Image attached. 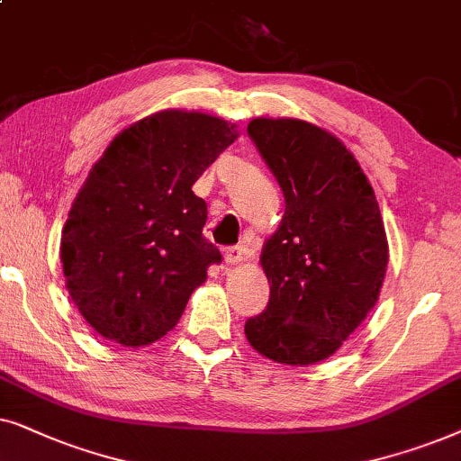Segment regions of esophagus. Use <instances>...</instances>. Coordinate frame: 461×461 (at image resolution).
Wrapping results in <instances>:
<instances>
[{
  "instance_id": "esophagus-1",
  "label": "esophagus",
  "mask_w": 461,
  "mask_h": 461,
  "mask_svg": "<svg viewBox=\"0 0 461 461\" xmlns=\"http://www.w3.org/2000/svg\"><path fill=\"white\" fill-rule=\"evenodd\" d=\"M242 249L240 247H230V249H225V253H223V259H225V263L227 266H238V263L242 261Z\"/></svg>"
}]
</instances>
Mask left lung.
I'll return each mask as SVG.
<instances>
[{"mask_svg": "<svg viewBox=\"0 0 461 461\" xmlns=\"http://www.w3.org/2000/svg\"><path fill=\"white\" fill-rule=\"evenodd\" d=\"M249 137L286 208L261 253L267 308L244 333L274 363H321L377 303L388 240L375 192L352 151L310 122L255 118Z\"/></svg>", "mask_w": 461, "mask_h": 461, "instance_id": "left-lung-1", "label": "left lung"}]
</instances>
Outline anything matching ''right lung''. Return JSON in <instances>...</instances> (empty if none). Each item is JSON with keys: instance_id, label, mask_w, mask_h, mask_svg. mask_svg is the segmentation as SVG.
Wrapping results in <instances>:
<instances>
[{"instance_id": "1", "label": "right lung", "mask_w": 461, "mask_h": 461, "mask_svg": "<svg viewBox=\"0 0 461 461\" xmlns=\"http://www.w3.org/2000/svg\"><path fill=\"white\" fill-rule=\"evenodd\" d=\"M238 139L236 124L164 109L122 131L92 167L60 238L73 303L109 341L128 348L164 337L221 261L202 236L200 175Z\"/></svg>"}]
</instances>
